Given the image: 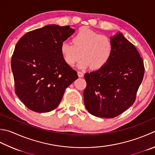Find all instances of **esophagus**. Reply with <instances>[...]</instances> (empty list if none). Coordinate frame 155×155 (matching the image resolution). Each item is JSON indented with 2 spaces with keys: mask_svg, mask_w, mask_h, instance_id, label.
Instances as JSON below:
<instances>
[{
  "mask_svg": "<svg viewBox=\"0 0 155 155\" xmlns=\"http://www.w3.org/2000/svg\"><path fill=\"white\" fill-rule=\"evenodd\" d=\"M78 77H83V76H84L83 72L81 71H78Z\"/></svg>",
  "mask_w": 155,
  "mask_h": 155,
  "instance_id": "esophagus-1",
  "label": "esophagus"
}]
</instances>
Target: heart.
<instances>
[{
  "label": "heart",
  "mask_w": 155,
  "mask_h": 155,
  "mask_svg": "<svg viewBox=\"0 0 155 155\" xmlns=\"http://www.w3.org/2000/svg\"><path fill=\"white\" fill-rule=\"evenodd\" d=\"M60 52L64 62L70 66H74L82 56L78 67L84 68L91 66L97 70L104 68L110 61L114 53V45L107 36L88 27H82L73 36L72 44L62 42Z\"/></svg>",
  "instance_id": "heart-1"
}]
</instances>
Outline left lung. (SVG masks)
I'll use <instances>...</instances> for the list:
<instances>
[{"mask_svg": "<svg viewBox=\"0 0 155 155\" xmlns=\"http://www.w3.org/2000/svg\"><path fill=\"white\" fill-rule=\"evenodd\" d=\"M110 39L114 45L110 61L84 74L85 107L91 114L104 118L119 116L134 104L144 74L143 60L134 45L121 33Z\"/></svg>", "mask_w": 155, "mask_h": 155, "instance_id": "1", "label": "left lung"}]
</instances>
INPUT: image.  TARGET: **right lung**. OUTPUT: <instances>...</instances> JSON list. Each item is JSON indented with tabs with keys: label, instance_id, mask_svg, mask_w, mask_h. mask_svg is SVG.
<instances>
[{
	"label": "right lung",
	"instance_id": "obj_1",
	"mask_svg": "<svg viewBox=\"0 0 155 155\" xmlns=\"http://www.w3.org/2000/svg\"><path fill=\"white\" fill-rule=\"evenodd\" d=\"M74 32L69 25H46L26 33L15 45L11 59L15 93L30 110H54L78 78L60 52V45Z\"/></svg>",
	"mask_w": 155,
	"mask_h": 155
}]
</instances>
